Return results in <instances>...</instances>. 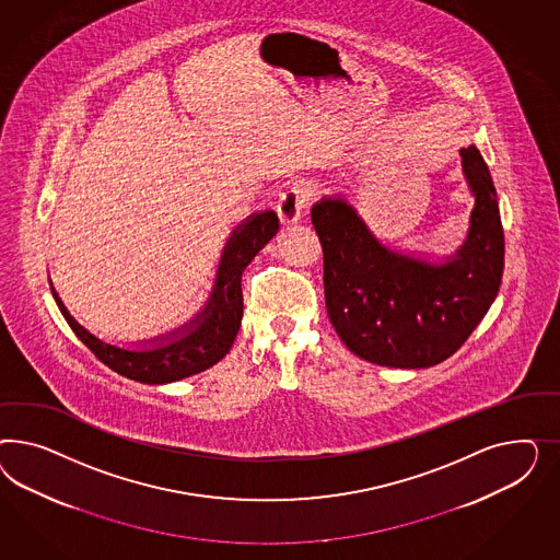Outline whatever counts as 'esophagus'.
Masks as SVG:
<instances>
[{
	"instance_id": "obj_1",
	"label": "esophagus",
	"mask_w": 560,
	"mask_h": 560,
	"mask_svg": "<svg viewBox=\"0 0 560 560\" xmlns=\"http://www.w3.org/2000/svg\"><path fill=\"white\" fill-rule=\"evenodd\" d=\"M312 192L305 187L289 188L288 192L281 195L277 203V213L283 225H291L304 215L305 207L310 203Z\"/></svg>"
}]
</instances>
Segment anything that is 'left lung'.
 <instances>
[{
    "label": "left lung",
    "instance_id": "1",
    "mask_svg": "<svg viewBox=\"0 0 560 560\" xmlns=\"http://www.w3.org/2000/svg\"><path fill=\"white\" fill-rule=\"evenodd\" d=\"M459 158L475 207L454 255L431 260L394 250L342 197L312 207L328 318L347 349L370 363L438 365L472 335L499 293L505 236L497 190L475 145L462 148Z\"/></svg>",
    "mask_w": 560,
    "mask_h": 560
}]
</instances>
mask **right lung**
I'll list each match as a JSON object with an SVG mask.
<instances>
[{
  "mask_svg": "<svg viewBox=\"0 0 560 560\" xmlns=\"http://www.w3.org/2000/svg\"><path fill=\"white\" fill-rule=\"evenodd\" d=\"M277 230L279 220L275 211L253 213L242 221L223 246L215 281L203 307L178 328L152 339L127 345L101 339L71 316L49 277L52 298L75 337L113 372L153 386L178 382L209 370L232 349L244 310L242 272Z\"/></svg>",
  "mask_w": 560,
  "mask_h": 560,
  "instance_id": "obj_1",
  "label": "right lung"
}]
</instances>
